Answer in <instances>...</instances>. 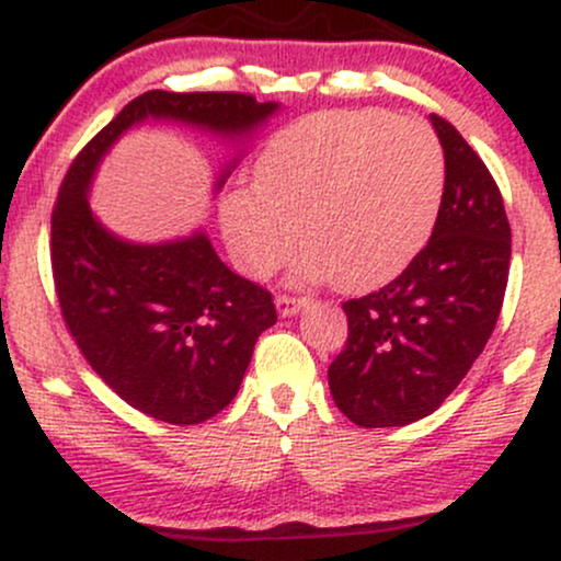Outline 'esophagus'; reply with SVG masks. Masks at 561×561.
I'll return each mask as SVG.
<instances>
[{
  "label": "esophagus",
  "mask_w": 561,
  "mask_h": 561,
  "mask_svg": "<svg viewBox=\"0 0 561 561\" xmlns=\"http://www.w3.org/2000/svg\"><path fill=\"white\" fill-rule=\"evenodd\" d=\"M306 298H298V295H276V310H279V316H293L298 313V310L306 306Z\"/></svg>",
  "instance_id": "1"
}]
</instances>
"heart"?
Returning <instances> with one entry per match:
<instances>
[{
  "label": "heart",
  "instance_id": "obj_1",
  "mask_svg": "<svg viewBox=\"0 0 561 561\" xmlns=\"http://www.w3.org/2000/svg\"><path fill=\"white\" fill-rule=\"evenodd\" d=\"M444 153L428 125L381 110L323 112L268 144L253 191L229 193L221 229L245 274L266 276L295 251L342 289L389 279L434 225Z\"/></svg>",
  "mask_w": 561,
  "mask_h": 561
}]
</instances>
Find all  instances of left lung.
I'll return each instance as SVG.
<instances>
[{"label": "left lung", "mask_w": 561, "mask_h": 561, "mask_svg": "<svg viewBox=\"0 0 561 561\" xmlns=\"http://www.w3.org/2000/svg\"><path fill=\"white\" fill-rule=\"evenodd\" d=\"M444 193L431 240L400 276L342 302L345 350L329 366L334 404L355 426H408L457 389L502 313L512 232L502 193L468 140L438 114Z\"/></svg>", "instance_id": "1"}]
</instances>
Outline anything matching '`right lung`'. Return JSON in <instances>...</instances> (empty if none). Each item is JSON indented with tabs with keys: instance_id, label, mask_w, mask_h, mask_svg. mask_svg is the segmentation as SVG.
Returning <instances> with one entry per match:
<instances>
[{
	"instance_id": "1",
	"label": "right lung",
	"mask_w": 561,
	"mask_h": 561,
	"mask_svg": "<svg viewBox=\"0 0 561 561\" xmlns=\"http://www.w3.org/2000/svg\"><path fill=\"white\" fill-rule=\"evenodd\" d=\"M274 110L253 93L146 91L80 148L59 185L49 253L67 332L106 387L157 421L193 426L234 400L255 340L276 321L272 293L229 272L204 232L164 245L117 240L93 219L88 182L146 117L234 135Z\"/></svg>"
}]
</instances>
